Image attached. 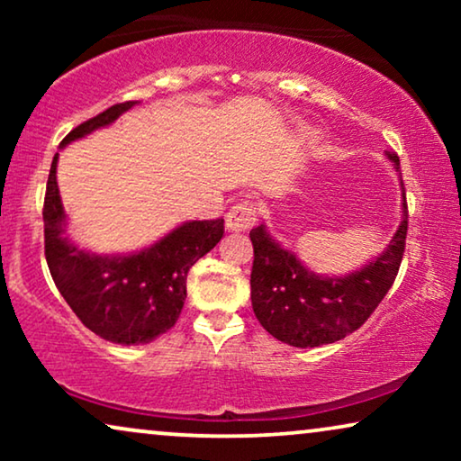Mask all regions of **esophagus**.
<instances>
[{
	"label": "esophagus",
	"instance_id": "1",
	"mask_svg": "<svg viewBox=\"0 0 461 461\" xmlns=\"http://www.w3.org/2000/svg\"><path fill=\"white\" fill-rule=\"evenodd\" d=\"M256 207L249 203V201H239L226 213V229L232 232L239 230H248L251 224L256 222Z\"/></svg>",
	"mask_w": 461,
	"mask_h": 461
}]
</instances>
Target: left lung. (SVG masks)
<instances>
[{"mask_svg": "<svg viewBox=\"0 0 461 461\" xmlns=\"http://www.w3.org/2000/svg\"><path fill=\"white\" fill-rule=\"evenodd\" d=\"M396 172L399 157L386 150ZM401 224L382 254L355 273L319 275L270 235L251 229V306L270 336L295 348L333 344L357 331L375 311L399 273L407 237V201L401 180Z\"/></svg>", "mask_w": 461, "mask_h": 461, "instance_id": "obj_1", "label": "left lung"}]
</instances>
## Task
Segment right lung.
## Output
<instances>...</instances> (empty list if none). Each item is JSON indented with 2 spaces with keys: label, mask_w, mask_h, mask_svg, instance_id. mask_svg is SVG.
I'll return each mask as SVG.
<instances>
[{
  "label": "right lung",
  "mask_w": 461,
  "mask_h": 461,
  "mask_svg": "<svg viewBox=\"0 0 461 461\" xmlns=\"http://www.w3.org/2000/svg\"><path fill=\"white\" fill-rule=\"evenodd\" d=\"M138 100L111 106L68 131L60 149L115 123ZM59 153L50 167L43 226L50 275L81 323L113 344H149L172 330L186 298V275L216 248L224 220H188L149 248L131 254H96L67 235V212L56 182Z\"/></svg>",
  "instance_id": "obj_1"
}]
</instances>
